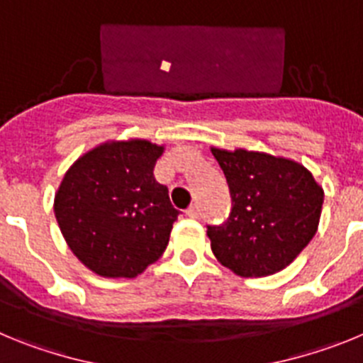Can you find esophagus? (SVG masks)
Here are the masks:
<instances>
[{"label":"esophagus","instance_id":"34e87169","mask_svg":"<svg viewBox=\"0 0 363 363\" xmlns=\"http://www.w3.org/2000/svg\"><path fill=\"white\" fill-rule=\"evenodd\" d=\"M185 214H187L189 218H198V216H200V209H198V205H192V207H189V209L185 211Z\"/></svg>","mask_w":363,"mask_h":363}]
</instances>
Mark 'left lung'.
<instances>
[{"label": "left lung", "instance_id": "8db88e82", "mask_svg": "<svg viewBox=\"0 0 363 363\" xmlns=\"http://www.w3.org/2000/svg\"><path fill=\"white\" fill-rule=\"evenodd\" d=\"M211 152L233 200L229 220L207 230L213 255L242 278L280 272L318 230L322 185L307 167L285 156L220 147Z\"/></svg>", "mask_w": 363, "mask_h": 363}]
</instances>
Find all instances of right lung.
I'll return each instance as SVG.
<instances>
[{
	"mask_svg": "<svg viewBox=\"0 0 363 363\" xmlns=\"http://www.w3.org/2000/svg\"><path fill=\"white\" fill-rule=\"evenodd\" d=\"M165 150L142 138L108 140L82 154L54 194L74 256L98 277L136 278L169 245L178 211L154 165Z\"/></svg>",
	"mask_w": 363,
	"mask_h": 363,
	"instance_id": "1",
	"label": "right lung"
}]
</instances>
